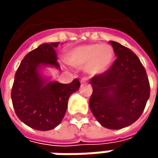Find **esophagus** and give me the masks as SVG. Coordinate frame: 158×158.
<instances>
[{
    "label": "esophagus",
    "mask_w": 158,
    "mask_h": 158,
    "mask_svg": "<svg viewBox=\"0 0 158 158\" xmlns=\"http://www.w3.org/2000/svg\"><path fill=\"white\" fill-rule=\"evenodd\" d=\"M88 82V79L87 78H82V79H80V83L81 84H86Z\"/></svg>",
    "instance_id": "obj_1"
}]
</instances>
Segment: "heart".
<instances>
[{"mask_svg":"<svg viewBox=\"0 0 158 158\" xmlns=\"http://www.w3.org/2000/svg\"><path fill=\"white\" fill-rule=\"evenodd\" d=\"M114 58L112 48L106 44L83 45L69 50L65 56L68 64L85 69L89 76H99L110 69Z\"/></svg>","mask_w":158,"mask_h":158,"instance_id":"heart-1","label":"heart"}]
</instances>
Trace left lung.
Here are the masks:
<instances>
[{
	"mask_svg": "<svg viewBox=\"0 0 158 158\" xmlns=\"http://www.w3.org/2000/svg\"><path fill=\"white\" fill-rule=\"evenodd\" d=\"M116 60L102 75L90 79L89 108L105 128L118 130L134 123L141 116L150 96L145 69L129 48L110 41Z\"/></svg>",
	"mask_w": 158,
	"mask_h": 158,
	"instance_id": "8db88e82",
	"label": "left lung"
}]
</instances>
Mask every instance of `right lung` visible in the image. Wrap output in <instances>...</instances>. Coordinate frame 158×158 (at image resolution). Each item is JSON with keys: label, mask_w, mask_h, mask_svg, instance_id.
Returning a JSON list of instances; mask_svg holds the SVG:
<instances>
[{"label": "right lung", "mask_w": 158, "mask_h": 158, "mask_svg": "<svg viewBox=\"0 0 158 158\" xmlns=\"http://www.w3.org/2000/svg\"><path fill=\"white\" fill-rule=\"evenodd\" d=\"M59 44L45 43L29 52L15 73L11 97L16 115L35 130L56 128L65 116L70 95L80 86L78 79L63 84L43 76L46 67L60 69L55 51Z\"/></svg>", "instance_id": "obj_1"}]
</instances>
